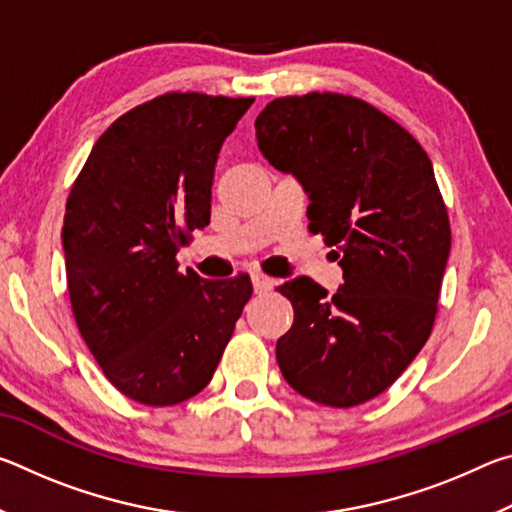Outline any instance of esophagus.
I'll return each instance as SVG.
<instances>
[{"instance_id":"34e87169","label":"esophagus","mask_w":512,"mask_h":512,"mask_svg":"<svg viewBox=\"0 0 512 512\" xmlns=\"http://www.w3.org/2000/svg\"><path fill=\"white\" fill-rule=\"evenodd\" d=\"M253 287H255V293H268L275 287V280H273V277L264 275V273H255L253 275Z\"/></svg>"}]
</instances>
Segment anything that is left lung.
Here are the masks:
<instances>
[{"instance_id":"8db88e82","label":"left lung","mask_w":512,"mask_h":512,"mask_svg":"<svg viewBox=\"0 0 512 512\" xmlns=\"http://www.w3.org/2000/svg\"><path fill=\"white\" fill-rule=\"evenodd\" d=\"M259 151L293 173L307 219L343 268L332 298L309 277L280 287L293 325L275 357L293 391L348 409L384 393L427 343L452 230L427 151L368 101L336 92L273 99Z\"/></svg>"}]
</instances>
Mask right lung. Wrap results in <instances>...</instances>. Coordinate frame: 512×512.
Returning <instances> with one entry per match:
<instances>
[{
	"label": "right lung",
	"instance_id": "add662e5",
	"mask_svg": "<svg viewBox=\"0 0 512 512\" xmlns=\"http://www.w3.org/2000/svg\"><path fill=\"white\" fill-rule=\"evenodd\" d=\"M253 97L167 92L112 121L65 205L67 289L79 332L119 393L180 404L210 384L253 296L246 273L178 271L189 232L210 223L223 140Z\"/></svg>",
	"mask_w": 512,
	"mask_h": 512
}]
</instances>
